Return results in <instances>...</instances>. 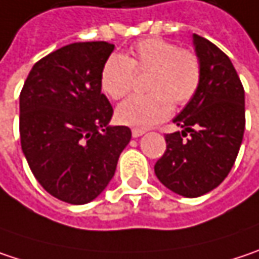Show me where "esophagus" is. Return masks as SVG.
<instances>
[{"instance_id": "34e87169", "label": "esophagus", "mask_w": 259, "mask_h": 259, "mask_svg": "<svg viewBox=\"0 0 259 259\" xmlns=\"http://www.w3.org/2000/svg\"><path fill=\"white\" fill-rule=\"evenodd\" d=\"M143 134H144V131H141V130H133V137L134 139H139Z\"/></svg>"}]
</instances>
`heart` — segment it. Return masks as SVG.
<instances>
[{
    "label": "heart",
    "instance_id": "obj_1",
    "mask_svg": "<svg viewBox=\"0 0 259 259\" xmlns=\"http://www.w3.org/2000/svg\"><path fill=\"white\" fill-rule=\"evenodd\" d=\"M133 70L150 72L146 96H133L120 103L116 119L123 125L147 130L166 119L172 102L186 104L200 83V63L192 51L162 38H146L131 48L130 56H110L100 72L102 91L110 99L125 97L133 87Z\"/></svg>",
    "mask_w": 259,
    "mask_h": 259
}]
</instances>
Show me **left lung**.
Instances as JSON below:
<instances>
[{
  "label": "left lung",
  "mask_w": 259,
  "mask_h": 259,
  "mask_svg": "<svg viewBox=\"0 0 259 259\" xmlns=\"http://www.w3.org/2000/svg\"><path fill=\"white\" fill-rule=\"evenodd\" d=\"M193 46L200 83L174 118L183 131L166 134V150L155 165L157 180L184 197H199L224 181L245 133V90L231 60L196 33Z\"/></svg>",
  "instance_id": "left-lung-1"
}]
</instances>
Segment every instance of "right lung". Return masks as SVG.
<instances>
[{"label": "right lung", "mask_w": 259, "mask_h": 259, "mask_svg": "<svg viewBox=\"0 0 259 259\" xmlns=\"http://www.w3.org/2000/svg\"><path fill=\"white\" fill-rule=\"evenodd\" d=\"M113 44L75 42L36 62L20 93V143L32 174L48 193L83 205L104 192L131 140L112 126L113 109L100 72Z\"/></svg>", "instance_id": "1"}]
</instances>
